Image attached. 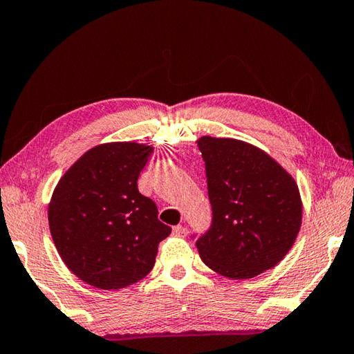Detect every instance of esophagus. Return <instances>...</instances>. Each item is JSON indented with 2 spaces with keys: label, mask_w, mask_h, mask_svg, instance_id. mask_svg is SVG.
I'll list each match as a JSON object with an SVG mask.
<instances>
[{
  "label": "esophagus",
  "mask_w": 354,
  "mask_h": 354,
  "mask_svg": "<svg viewBox=\"0 0 354 354\" xmlns=\"http://www.w3.org/2000/svg\"><path fill=\"white\" fill-rule=\"evenodd\" d=\"M172 234L177 238H185L188 234V228L183 225H176L172 228Z\"/></svg>",
  "instance_id": "1"
}]
</instances>
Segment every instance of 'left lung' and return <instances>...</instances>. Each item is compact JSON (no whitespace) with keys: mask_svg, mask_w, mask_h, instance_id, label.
Wrapping results in <instances>:
<instances>
[{"mask_svg":"<svg viewBox=\"0 0 354 354\" xmlns=\"http://www.w3.org/2000/svg\"><path fill=\"white\" fill-rule=\"evenodd\" d=\"M197 142L213 212L212 225L196 241L202 261L236 280L263 274L286 257L299 234V188L261 149L212 136Z\"/></svg>","mask_w":354,"mask_h":354,"instance_id":"left-lung-1","label":"left lung"}]
</instances>
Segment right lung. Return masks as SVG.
<instances>
[{
  "mask_svg": "<svg viewBox=\"0 0 354 354\" xmlns=\"http://www.w3.org/2000/svg\"><path fill=\"white\" fill-rule=\"evenodd\" d=\"M151 146L107 142L85 152L55 187L48 208L59 255L74 275L99 289H122L152 270L171 227L138 191Z\"/></svg>",
  "mask_w": 354,
  "mask_h": 354,
  "instance_id": "1",
  "label": "right lung"
}]
</instances>
